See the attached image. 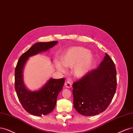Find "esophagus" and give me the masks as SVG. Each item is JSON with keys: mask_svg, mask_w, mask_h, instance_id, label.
<instances>
[{"mask_svg": "<svg viewBox=\"0 0 133 133\" xmlns=\"http://www.w3.org/2000/svg\"><path fill=\"white\" fill-rule=\"evenodd\" d=\"M65 85L66 87H67L68 88H70L72 87V83L70 81H67L65 83Z\"/></svg>", "mask_w": 133, "mask_h": 133, "instance_id": "esophagus-1", "label": "esophagus"}]
</instances>
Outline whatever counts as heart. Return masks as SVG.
Here are the masks:
<instances>
[{
    "mask_svg": "<svg viewBox=\"0 0 133 133\" xmlns=\"http://www.w3.org/2000/svg\"><path fill=\"white\" fill-rule=\"evenodd\" d=\"M61 62L56 63V67L61 72L65 71L64 66H74V73L76 76L82 77L91 70L95 58L89 50L82 47H74L67 50L61 56Z\"/></svg>",
    "mask_w": 133,
    "mask_h": 133,
    "instance_id": "obj_1",
    "label": "heart"
}]
</instances>
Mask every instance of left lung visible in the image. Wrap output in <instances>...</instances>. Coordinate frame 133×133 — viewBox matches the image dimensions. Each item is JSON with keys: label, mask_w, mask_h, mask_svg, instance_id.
Returning a JSON list of instances; mask_svg holds the SVG:
<instances>
[{"label": "left lung", "mask_w": 133, "mask_h": 133, "mask_svg": "<svg viewBox=\"0 0 133 133\" xmlns=\"http://www.w3.org/2000/svg\"><path fill=\"white\" fill-rule=\"evenodd\" d=\"M72 87L74 105L79 114L92 116L104 112L117 88V71L109 56L105 54L99 65L74 82Z\"/></svg>", "instance_id": "1"}]
</instances>
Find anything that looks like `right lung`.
I'll return each instance as SVG.
<instances>
[{
    "label": "right lung",
    "instance_id": "1",
    "mask_svg": "<svg viewBox=\"0 0 133 133\" xmlns=\"http://www.w3.org/2000/svg\"><path fill=\"white\" fill-rule=\"evenodd\" d=\"M57 43V41L37 42L21 56L17 63L15 70V88L17 96L23 108L35 116L45 115L54 110L65 79L50 78L39 89L30 91L24 82V68L30 57L48 51Z\"/></svg>",
    "mask_w": 133,
    "mask_h": 133
}]
</instances>
